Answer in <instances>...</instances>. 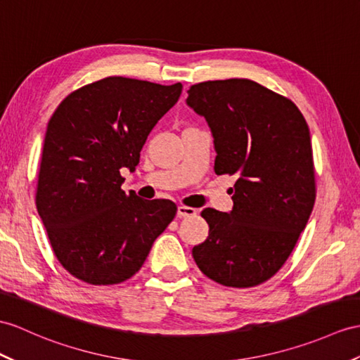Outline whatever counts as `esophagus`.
Here are the masks:
<instances>
[{"label": "esophagus", "mask_w": 360, "mask_h": 360, "mask_svg": "<svg viewBox=\"0 0 360 360\" xmlns=\"http://www.w3.org/2000/svg\"><path fill=\"white\" fill-rule=\"evenodd\" d=\"M195 214H197V210L194 207H188V206H183V205H180L177 207V217L179 218L192 217V215H195Z\"/></svg>", "instance_id": "34e87169"}]
</instances>
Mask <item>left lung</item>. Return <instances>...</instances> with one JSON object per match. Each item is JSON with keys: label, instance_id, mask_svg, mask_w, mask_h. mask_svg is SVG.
I'll return each mask as SVG.
<instances>
[{"label": "left lung", "instance_id": "8db88e82", "mask_svg": "<svg viewBox=\"0 0 360 360\" xmlns=\"http://www.w3.org/2000/svg\"><path fill=\"white\" fill-rule=\"evenodd\" d=\"M186 103L212 131L217 175H238L229 214L206 207L198 269L226 287L266 283L284 266L316 198L309 125L296 105L250 79L192 85Z\"/></svg>", "mask_w": 360, "mask_h": 360}]
</instances>
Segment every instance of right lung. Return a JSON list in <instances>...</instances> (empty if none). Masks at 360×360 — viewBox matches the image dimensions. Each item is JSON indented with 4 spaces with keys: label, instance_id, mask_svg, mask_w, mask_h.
I'll return each instance as SVG.
<instances>
[{
    "label": "right lung",
    "instance_id": "1",
    "mask_svg": "<svg viewBox=\"0 0 360 360\" xmlns=\"http://www.w3.org/2000/svg\"><path fill=\"white\" fill-rule=\"evenodd\" d=\"M181 89L110 76L70 93L49 120L37 209L58 261L81 281L111 285L136 275L177 214L171 200L125 194L120 169H136Z\"/></svg>",
    "mask_w": 360,
    "mask_h": 360
}]
</instances>
